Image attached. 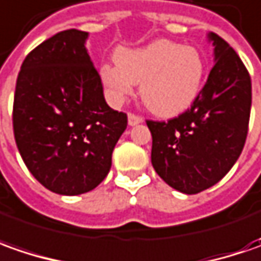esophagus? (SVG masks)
Returning <instances> with one entry per match:
<instances>
[{
    "mask_svg": "<svg viewBox=\"0 0 261 261\" xmlns=\"http://www.w3.org/2000/svg\"><path fill=\"white\" fill-rule=\"evenodd\" d=\"M140 122H143V118L140 115H136V114L133 113L128 114V124L130 125H137Z\"/></svg>",
    "mask_w": 261,
    "mask_h": 261,
    "instance_id": "1",
    "label": "esophagus"
}]
</instances>
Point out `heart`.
Returning <instances> with one entry per match:
<instances>
[{
    "instance_id": "obj_1",
    "label": "heart",
    "mask_w": 261,
    "mask_h": 261,
    "mask_svg": "<svg viewBox=\"0 0 261 261\" xmlns=\"http://www.w3.org/2000/svg\"><path fill=\"white\" fill-rule=\"evenodd\" d=\"M205 76L202 55L192 46L156 40L140 49H120L115 65H103L99 77L110 101L121 105L140 84V96L151 113L173 117L198 98Z\"/></svg>"
}]
</instances>
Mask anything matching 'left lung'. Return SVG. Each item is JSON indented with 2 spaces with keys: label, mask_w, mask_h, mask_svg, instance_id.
<instances>
[{
  "label": "left lung",
  "mask_w": 261,
  "mask_h": 261,
  "mask_svg": "<svg viewBox=\"0 0 261 261\" xmlns=\"http://www.w3.org/2000/svg\"><path fill=\"white\" fill-rule=\"evenodd\" d=\"M208 37L215 65L191 108L169 121H146L156 173L188 195L214 186L234 166L247 139L251 110V77L244 63L218 34Z\"/></svg>",
  "instance_id": "8db88e82"
}]
</instances>
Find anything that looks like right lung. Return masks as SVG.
<instances>
[{"instance_id":"1","label":"right lung","mask_w":261,"mask_h":261,"mask_svg":"<svg viewBox=\"0 0 261 261\" xmlns=\"http://www.w3.org/2000/svg\"><path fill=\"white\" fill-rule=\"evenodd\" d=\"M86 39L70 29L33 49L14 94V137L25 166L44 188L68 196L102 182L127 128V114L105 102Z\"/></svg>"}]
</instances>
